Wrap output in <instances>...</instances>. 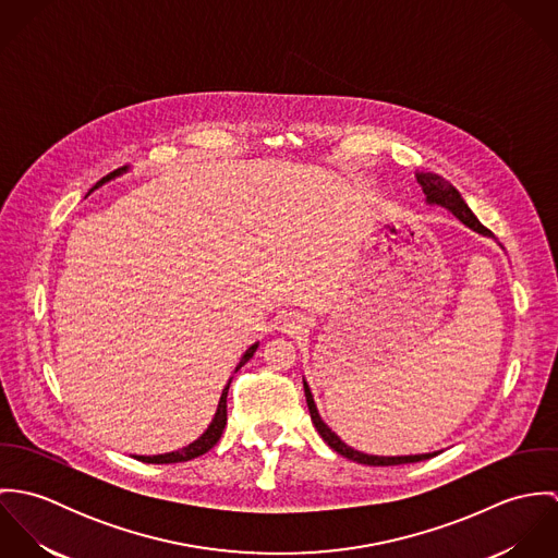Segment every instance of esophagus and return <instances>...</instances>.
<instances>
[{
	"label": "esophagus",
	"instance_id": "1",
	"mask_svg": "<svg viewBox=\"0 0 558 558\" xmlns=\"http://www.w3.org/2000/svg\"><path fill=\"white\" fill-rule=\"evenodd\" d=\"M301 326H305L303 319H292V328H301Z\"/></svg>",
	"mask_w": 558,
	"mask_h": 558
}]
</instances>
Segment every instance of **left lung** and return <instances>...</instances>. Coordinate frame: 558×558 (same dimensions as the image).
Segmentation results:
<instances>
[{"mask_svg": "<svg viewBox=\"0 0 558 558\" xmlns=\"http://www.w3.org/2000/svg\"><path fill=\"white\" fill-rule=\"evenodd\" d=\"M416 180L427 197L429 204H440L445 208H449L464 226H469L471 230H475L483 236H492V232L478 221L477 217L473 215V210L466 206V202L462 199V195L458 193L456 186H451L445 178L436 175V173H416ZM305 398H307V405H310V414H312V421L318 429L322 440L332 449L337 451L339 456L352 460V462H359V464H367V466H398V464H412V462H423V460H429L434 458L436 453H423V456H401V458H385V456H367V453H361V451H354L352 447H348L335 432H330V427L319 418L318 410H316V403H314V396L305 383Z\"/></svg>", "mask_w": 558, "mask_h": 558, "instance_id": "8db88e82", "label": "left lung"}]
</instances>
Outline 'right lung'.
<instances>
[{
  "instance_id": "add662e5",
  "label": "right lung",
  "mask_w": 558,
  "mask_h": 558,
  "mask_svg": "<svg viewBox=\"0 0 558 558\" xmlns=\"http://www.w3.org/2000/svg\"><path fill=\"white\" fill-rule=\"evenodd\" d=\"M122 171H126V167H120V169L107 173L105 178H100V180L94 184V189H98L102 182H107V180L120 175ZM94 189H92V191H94ZM255 350H257V343H253V345L242 354L236 372L253 356ZM228 391H230V385L223 389V396H221V401H219L217 414H215L210 427L202 434V438H197L195 442H191V445H189L186 449H182V451H171V453L153 456V458H150V456H140L137 460H140V462H146V464H175V462H189V460H193V458H199V456L208 453V451L219 442V438H221V434H223V429H226V423H228Z\"/></svg>"
}]
</instances>
